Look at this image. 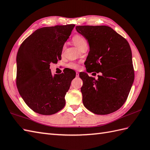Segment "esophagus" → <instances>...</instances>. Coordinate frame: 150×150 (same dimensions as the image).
<instances>
[{"label":"esophagus","instance_id":"obj_1","mask_svg":"<svg viewBox=\"0 0 150 150\" xmlns=\"http://www.w3.org/2000/svg\"><path fill=\"white\" fill-rule=\"evenodd\" d=\"M76 77L79 76V73L78 71H76Z\"/></svg>","mask_w":150,"mask_h":150}]
</instances>
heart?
<instances>
[{"mask_svg":"<svg viewBox=\"0 0 150 150\" xmlns=\"http://www.w3.org/2000/svg\"><path fill=\"white\" fill-rule=\"evenodd\" d=\"M73 41L78 48H81L82 45L86 43V40L81 34H76L73 38ZM67 67L69 69H78L80 68V65L79 62H70L67 64Z\"/></svg>","mask_w":150,"mask_h":150,"instance_id":"heart-1","label":"heart"}]
</instances>
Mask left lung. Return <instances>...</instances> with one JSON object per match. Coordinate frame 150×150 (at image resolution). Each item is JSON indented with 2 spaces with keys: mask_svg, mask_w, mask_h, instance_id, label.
I'll return each mask as SVG.
<instances>
[{
  "mask_svg": "<svg viewBox=\"0 0 150 150\" xmlns=\"http://www.w3.org/2000/svg\"><path fill=\"white\" fill-rule=\"evenodd\" d=\"M76 29L89 45L87 71L102 73L97 80L86 73L79 74L83 105L96 114L114 112L126 102L134 81L130 45L108 26L81 25Z\"/></svg>",
  "mask_w": 150,
  "mask_h": 150,
  "instance_id": "obj_1",
  "label": "left lung"
}]
</instances>
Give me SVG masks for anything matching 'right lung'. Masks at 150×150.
Wrapping results in <instances>:
<instances>
[{"mask_svg": "<svg viewBox=\"0 0 150 150\" xmlns=\"http://www.w3.org/2000/svg\"><path fill=\"white\" fill-rule=\"evenodd\" d=\"M74 24L43 27L23 41L16 55L17 88L27 106L34 112L52 115L65 105V95L75 77L67 69L52 76L51 62L61 59L62 48Z\"/></svg>", "mask_w": 150, "mask_h": 150, "instance_id": "add662e5", "label": "right lung"}]
</instances>
